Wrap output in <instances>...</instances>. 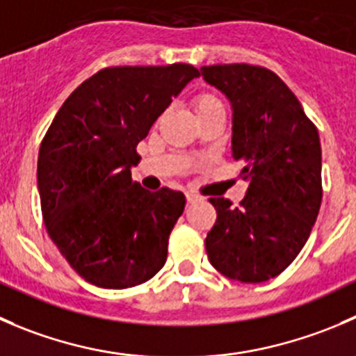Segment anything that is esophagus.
I'll list each match as a JSON object with an SVG mask.
<instances>
[{
	"mask_svg": "<svg viewBox=\"0 0 356 356\" xmlns=\"http://www.w3.org/2000/svg\"><path fill=\"white\" fill-rule=\"evenodd\" d=\"M186 200H188V203H195L198 202V196L193 195V193H186Z\"/></svg>",
	"mask_w": 356,
	"mask_h": 356,
	"instance_id": "esophagus-1",
	"label": "esophagus"
}]
</instances>
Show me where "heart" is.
<instances>
[{
	"label": "heart",
	"instance_id": "1",
	"mask_svg": "<svg viewBox=\"0 0 356 356\" xmlns=\"http://www.w3.org/2000/svg\"><path fill=\"white\" fill-rule=\"evenodd\" d=\"M189 106H191V109H193V113H195L196 120L203 118V116L210 115V113L224 111L222 101H220V99L217 97L213 92H209V90L198 92V94L193 95Z\"/></svg>",
	"mask_w": 356,
	"mask_h": 356
}]
</instances>
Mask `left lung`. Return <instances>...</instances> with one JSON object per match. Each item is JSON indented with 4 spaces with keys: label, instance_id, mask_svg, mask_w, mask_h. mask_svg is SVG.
I'll return each instance as SVG.
<instances>
[{
    "label": "left lung",
    "instance_id": "1",
    "mask_svg": "<svg viewBox=\"0 0 356 356\" xmlns=\"http://www.w3.org/2000/svg\"><path fill=\"white\" fill-rule=\"evenodd\" d=\"M200 71L233 104V158L247 182L240 207L227 198L209 200L217 219L205 238L207 255L224 277L259 284L298 257L318 216V130L270 69L216 64Z\"/></svg>",
    "mask_w": 356,
    "mask_h": 356
}]
</instances>
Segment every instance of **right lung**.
<instances>
[{
    "mask_svg": "<svg viewBox=\"0 0 356 356\" xmlns=\"http://www.w3.org/2000/svg\"><path fill=\"white\" fill-rule=\"evenodd\" d=\"M198 76L191 64L104 67L48 127L38 156L41 213L51 241L86 282L129 289L163 268L186 198L140 188L130 167L151 125Z\"/></svg>",
    "mask_w": 356,
    "mask_h": 356,
    "instance_id": "1",
    "label": "right lung"
}]
</instances>
